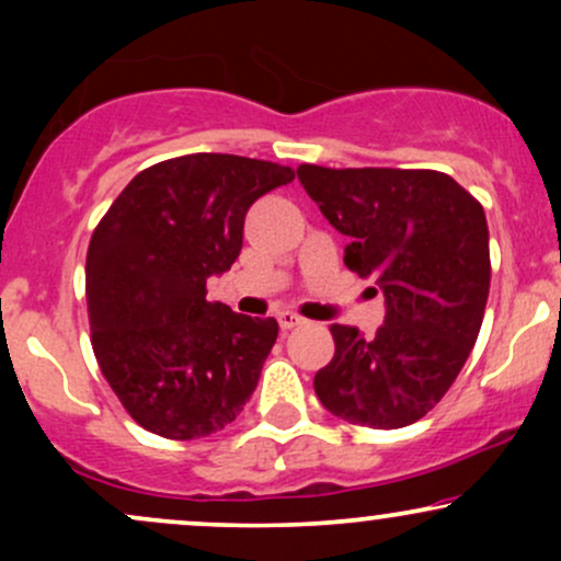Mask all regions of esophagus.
<instances>
[{"label": "esophagus", "instance_id": "esophagus-1", "mask_svg": "<svg viewBox=\"0 0 561 561\" xmlns=\"http://www.w3.org/2000/svg\"><path fill=\"white\" fill-rule=\"evenodd\" d=\"M279 327L282 330H295V327H300V324H306V319L300 317V313H295V311H282L279 317Z\"/></svg>", "mask_w": 561, "mask_h": 561}]
</instances>
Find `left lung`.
<instances>
[{
	"mask_svg": "<svg viewBox=\"0 0 561 561\" xmlns=\"http://www.w3.org/2000/svg\"><path fill=\"white\" fill-rule=\"evenodd\" d=\"M298 179L327 221L351 237L345 266L375 276L388 308L375 337L330 327L334 356L313 377L319 401L362 427L422 420L480 334L491 289L485 210L440 171L302 163Z\"/></svg>",
	"mask_w": 561,
	"mask_h": 561,
	"instance_id": "8db88e82",
	"label": "left lung"
}]
</instances>
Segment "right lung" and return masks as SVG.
Here are the masks:
<instances>
[{
  "label": "right lung",
  "instance_id": "right-lung-1",
  "mask_svg": "<svg viewBox=\"0 0 561 561\" xmlns=\"http://www.w3.org/2000/svg\"><path fill=\"white\" fill-rule=\"evenodd\" d=\"M293 179L268 160L171 158L139 171L96 224L87 253L94 356L150 433H218L253 396L279 324L205 300V282L240 255L250 205Z\"/></svg>",
  "mask_w": 561,
  "mask_h": 561
}]
</instances>
